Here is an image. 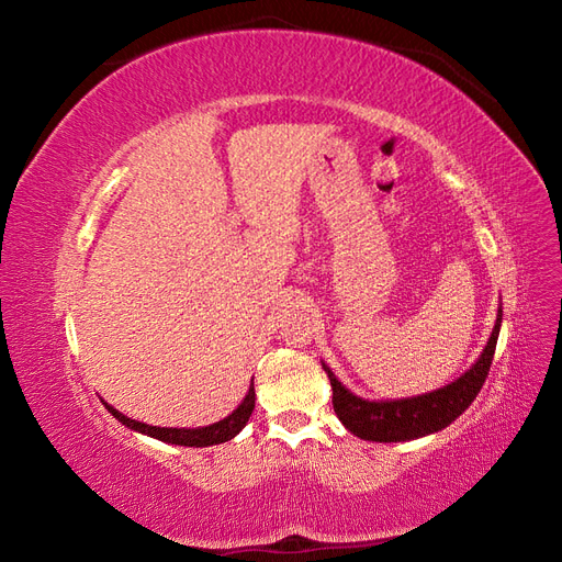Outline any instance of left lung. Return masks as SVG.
Returning a JSON list of instances; mask_svg holds the SVG:
<instances>
[{"instance_id": "8db88e82", "label": "left lung", "mask_w": 562, "mask_h": 562, "mask_svg": "<svg viewBox=\"0 0 562 562\" xmlns=\"http://www.w3.org/2000/svg\"><path fill=\"white\" fill-rule=\"evenodd\" d=\"M502 326V307L497 312V323L492 328V335L483 353L462 378L440 386L431 394H422L413 398L398 401H368L351 394V391L339 382L333 370L323 363V370L328 372L333 386V407L335 415L345 427L363 440L372 443H401V440H415L422 436L436 434L446 429L467 407L479 396L483 382L490 372L492 359H495V347Z\"/></svg>"}]
</instances>
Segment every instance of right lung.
<instances>
[{"instance_id":"obj_1","label":"right lung","mask_w":562,"mask_h":562,"mask_svg":"<svg viewBox=\"0 0 562 562\" xmlns=\"http://www.w3.org/2000/svg\"><path fill=\"white\" fill-rule=\"evenodd\" d=\"M103 405L108 407V411L122 422L126 424L128 429L133 431H140V434H147L151 438L157 440H164V443H171V446H187V448H209V446H217V443H227V440H232L236 434H239L246 422L252 413L255 407V389L250 386L246 398L241 401V405L236 407V411L232 415H227L225 419H220L215 424H209V427H196V429H173V427H149V424H143L138 419H131L126 415H122L116 411V407L108 405L103 401Z\"/></svg>"}]
</instances>
